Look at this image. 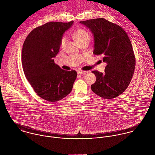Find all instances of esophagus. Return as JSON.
Wrapping results in <instances>:
<instances>
[{"mask_svg": "<svg viewBox=\"0 0 155 155\" xmlns=\"http://www.w3.org/2000/svg\"><path fill=\"white\" fill-rule=\"evenodd\" d=\"M88 71H84V70H78L77 71V73L78 74H85L87 73H88Z\"/></svg>", "mask_w": 155, "mask_h": 155, "instance_id": "34e87169", "label": "esophagus"}]
</instances>
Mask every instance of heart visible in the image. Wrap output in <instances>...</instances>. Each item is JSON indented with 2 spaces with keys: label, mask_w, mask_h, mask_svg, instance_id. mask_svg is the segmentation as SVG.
<instances>
[{
  "label": "heart",
  "mask_w": 155,
  "mask_h": 155,
  "mask_svg": "<svg viewBox=\"0 0 155 155\" xmlns=\"http://www.w3.org/2000/svg\"><path fill=\"white\" fill-rule=\"evenodd\" d=\"M74 36L76 39L81 44L90 41V34L88 31L84 28H79L76 30L74 33ZM68 41V38L66 35H64L60 40V46L61 48H64Z\"/></svg>",
  "instance_id": "heart-1"
}]
</instances>
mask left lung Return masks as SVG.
Instances as JSON below:
<instances>
[{
    "instance_id": "1",
    "label": "left lung",
    "mask_w": 155,
    "mask_h": 155,
    "mask_svg": "<svg viewBox=\"0 0 155 155\" xmlns=\"http://www.w3.org/2000/svg\"><path fill=\"white\" fill-rule=\"evenodd\" d=\"M80 22L94 34L93 54L101 55L107 63L104 73L92 72L96 81L92 91L104 99H112L122 94L128 88L133 78L135 57L131 41L125 31L119 25L98 18Z\"/></svg>"
}]
</instances>
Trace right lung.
<instances>
[{"label":"right lung","instance_id":"1","mask_svg":"<svg viewBox=\"0 0 155 155\" xmlns=\"http://www.w3.org/2000/svg\"><path fill=\"white\" fill-rule=\"evenodd\" d=\"M73 21L47 22L34 28L22 46L24 74L35 92L50 102L59 101L71 91L77 72L61 69L54 63L60 40Z\"/></svg>","mask_w":155,"mask_h":155}]
</instances>
